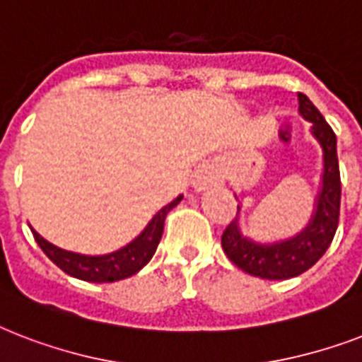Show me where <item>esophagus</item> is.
<instances>
[{"mask_svg":"<svg viewBox=\"0 0 362 362\" xmlns=\"http://www.w3.org/2000/svg\"><path fill=\"white\" fill-rule=\"evenodd\" d=\"M216 184H220V178H218V175H216L214 170H210L209 167L199 169L195 178H193V186L197 187L199 192H201V189H209V187L216 186Z\"/></svg>","mask_w":362,"mask_h":362,"instance_id":"esophagus-1","label":"esophagus"}]
</instances>
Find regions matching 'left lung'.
I'll list each match as a JSON object with an SVG mask.
<instances>
[{
	"label": "left lung",
	"instance_id": "1",
	"mask_svg": "<svg viewBox=\"0 0 362 362\" xmlns=\"http://www.w3.org/2000/svg\"><path fill=\"white\" fill-rule=\"evenodd\" d=\"M298 110L312 122V133L323 146V187L310 226L291 240L263 246L240 235L237 220L223 229L221 247L233 263L244 272L264 280H287L312 269L331 246L340 218V169L337 156V135L321 112L304 93H298Z\"/></svg>",
	"mask_w": 362,
	"mask_h": 362
}]
</instances>
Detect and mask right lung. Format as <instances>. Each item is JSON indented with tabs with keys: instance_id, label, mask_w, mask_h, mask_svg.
Instances as JSON below:
<instances>
[{
	"instance_id": "1",
	"label": "right lung",
	"mask_w": 362,
	"mask_h": 362,
	"mask_svg": "<svg viewBox=\"0 0 362 362\" xmlns=\"http://www.w3.org/2000/svg\"><path fill=\"white\" fill-rule=\"evenodd\" d=\"M180 201L182 195L159 210L158 214L153 216V220L148 223L146 229L131 244H127V246L115 253L101 255V257H88V255H81V253L65 252V250H59L58 246L45 240L35 229H31V233H33V238L41 246L42 252L47 253V257L73 278H78V280L84 281H95V284L118 281L136 274L153 257L159 240H161V235H163L165 218Z\"/></svg>"
}]
</instances>
